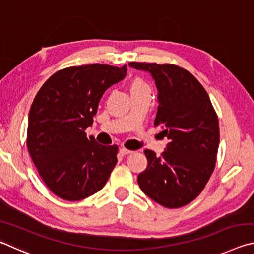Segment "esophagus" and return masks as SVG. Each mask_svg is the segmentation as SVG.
Segmentation results:
<instances>
[{"instance_id": "34e87169", "label": "esophagus", "mask_w": 254, "mask_h": 254, "mask_svg": "<svg viewBox=\"0 0 254 254\" xmlns=\"http://www.w3.org/2000/svg\"><path fill=\"white\" fill-rule=\"evenodd\" d=\"M134 151H132V150H128L127 148H121L120 149V153L122 154V156H127V154H130V153H133Z\"/></svg>"}]
</instances>
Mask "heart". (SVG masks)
Segmentation results:
<instances>
[{"instance_id":"1","label":"heart","mask_w":254,"mask_h":254,"mask_svg":"<svg viewBox=\"0 0 254 254\" xmlns=\"http://www.w3.org/2000/svg\"><path fill=\"white\" fill-rule=\"evenodd\" d=\"M132 89H149V86L142 79L136 78L131 85V91Z\"/></svg>"}]
</instances>
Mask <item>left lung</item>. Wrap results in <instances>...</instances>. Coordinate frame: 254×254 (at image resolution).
<instances>
[{
  "label": "left lung",
  "mask_w": 254,
  "mask_h": 254,
  "mask_svg": "<svg viewBox=\"0 0 254 254\" xmlns=\"http://www.w3.org/2000/svg\"><path fill=\"white\" fill-rule=\"evenodd\" d=\"M150 72L158 89L154 126L169 143L160 156L144 150L147 169L137 176L145 195L167 208L190 203L213 174L220 143L218 119L209 96L190 72L171 64L128 63Z\"/></svg>",
  "instance_id": "8db88e82"
}]
</instances>
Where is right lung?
<instances>
[{
  "mask_svg": "<svg viewBox=\"0 0 254 254\" xmlns=\"http://www.w3.org/2000/svg\"><path fill=\"white\" fill-rule=\"evenodd\" d=\"M127 75V65L68 67L49 77L34 97L27 145L38 173L56 196L80 200L104 187L118 162V145H102L85 130L110 86Z\"/></svg>",
  "mask_w": 254,
  "mask_h": 254,
  "instance_id": "add662e5",
  "label": "right lung"
}]
</instances>
